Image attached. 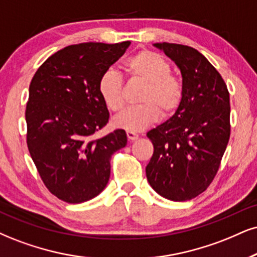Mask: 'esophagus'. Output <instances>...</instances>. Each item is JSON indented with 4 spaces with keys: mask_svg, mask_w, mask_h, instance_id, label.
I'll return each mask as SVG.
<instances>
[{
    "mask_svg": "<svg viewBox=\"0 0 257 257\" xmlns=\"http://www.w3.org/2000/svg\"><path fill=\"white\" fill-rule=\"evenodd\" d=\"M126 135H127V138L130 139V141H136V139H138V137H139L136 132H132V131H127L126 132Z\"/></svg>",
    "mask_w": 257,
    "mask_h": 257,
    "instance_id": "obj_1",
    "label": "esophagus"
}]
</instances>
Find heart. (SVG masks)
Segmentation results:
<instances>
[{"instance_id":"b5f03b06","label":"heart","mask_w":257,"mask_h":257,"mask_svg":"<svg viewBox=\"0 0 257 257\" xmlns=\"http://www.w3.org/2000/svg\"><path fill=\"white\" fill-rule=\"evenodd\" d=\"M125 69L132 78L147 83L139 101L143 103L128 107L115 118V127L126 131H142L156 122L160 114L170 115L181 103L182 82L170 74L172 66L162 56L153 51H141L125 62ZM97 90L101 99L112 112H119L125 104L122 78L113 69H107L100 76Z\"/></svg>"}]
</instances>
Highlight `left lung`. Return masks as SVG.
<instances>
[{"instance_id": "1", "label": "left lung", "mask_w": 257, "mask_h": 257, "mask_svg": "<svg viewBox=\"0 0 257 257\" xmlns=\"http://www.w3.org/2000/svg\"><path fill=\"white\" fill-rule=\"evenodd\" d=\"M154 46L180 69L183 95L172 118L148 132L154 154L145 172L163 198L191 200L206 191L219 169L230 138V95L198 50L170 43Z\"/></svg>"}]
</instances>
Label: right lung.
<instances>
[{"label":"right lung","instance_id":"right-lung-1","mask_svg":"<svg viewBox=\"0 0 257 257\" xmlns=\"http://www.w3.org/2000/svg\"><path fill=\"white\" fill-rule=\"evenodd\" d=\"M131 41L82 43L46 59L34 74L26 106L27 147L50 192L69 204L99 195L110 175V156L126 147L115 130L96 138L108 122L100 76L125 53Z\"/></svg>","mask_w":257,"mask_h":257}]
</instances>
